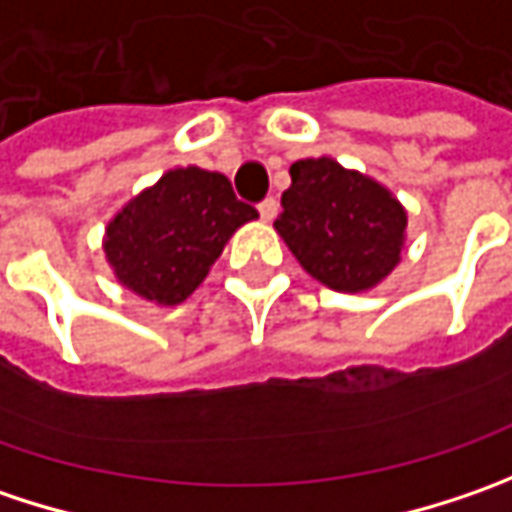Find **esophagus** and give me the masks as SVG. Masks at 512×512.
I'll return each instance as SVG.
<instances>
[{
	"label": "esophagus",
	"instance_id": "esophagus-1",
	"mask_svg": "<svg viewBox=\"0 0 512 512\" xmlns=\"http://www.w3.org/2000/svg\"><path fill=\"white\" fill-rule=\"evenodd\" d=\"M257 212H260V217L269 223V220H275V214H278V200L275 197H266L260 206H257Z\"/></svg>",
	"mask_w": 512,
	"mask_h": 512
}]
</instances>
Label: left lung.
<instances>
[{
  "instance_id": "obj_1",
  "label": "left lung",
  "mask_w": 512,
  "mask_h": 512,
  "mask_svg": "<svg viewBox=\"0 0 512 512\" xmlns=\"http://www.w3.org/2000/svg\"><path fill=\"white\" fill-rule=\"evenodd\" d=\"M275 229L300 266L338 292H364L401 257L407 214L384 186L335 160H298L289 168Z\"/></svg>"
}]
</instances>
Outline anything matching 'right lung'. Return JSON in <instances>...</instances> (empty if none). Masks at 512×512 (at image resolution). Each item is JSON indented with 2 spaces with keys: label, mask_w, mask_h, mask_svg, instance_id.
I'll return each mask as SVG.
<instances>
[{
  "label": "right lung",
  "mask_w": 512,
  "mask_h": 512,
  "mask_svg": "<svg viewBox=\"0 0 512 512\" xmlns=\"http://www.w3.org/2000/svg\"><path fill=\"white\" fill-rule=\"evenodd\" d=\"M255 217L223 174L174 168L108 223L105 257L131 292L174 306L203 283L234 229Z\"/></svg>",
  "instance_id": "1"
}]
</instances>
